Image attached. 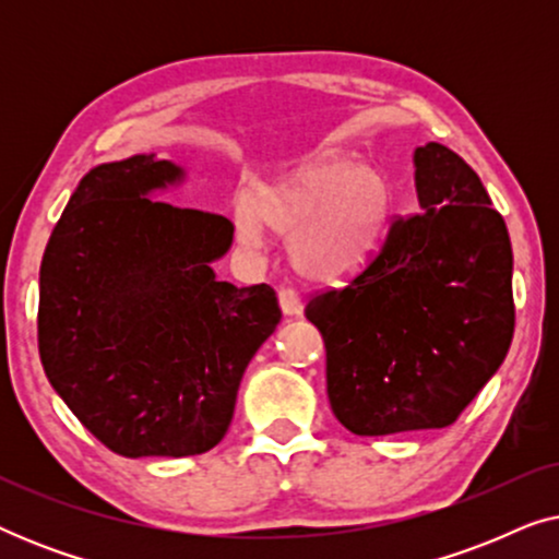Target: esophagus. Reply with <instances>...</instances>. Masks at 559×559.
I'll list each match as a JSON object with an SVG mask.
<instances>
[{"instance_id": "esophagus-1", "label": "esophagus", "mask_w": 559, "mask_h": 559, "mask_svg": "<svg viewBox=\"0 0 559 559\" xmlns=\"http://www.w3.org/2000/svg\"><path fill=\"white\" fill-rule=\"evenodd\" d=\"M277 297H280V308H282V312H285V316H289V318L300 316V312H302V300H300V295H297V289L280 287Z\"/></svg>"}]
</instances>
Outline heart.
<instances>
[{
  "mask_svg": "<svg viewBox=\"0 0 559 559\" xmlns=\"http://www.w3.org/2000/svg\"><path fill=\"white\" fill-rule=\"evenodd\" d=\"M392 211L394 186L379 165L318 152L254 182L236 205L234 224L247 243L262 241L264 228L289 234V262L302 277L343 282L369 262Z\"/></svg>",
  "mask_w": 559,
  "mask_h": 559,
  "instance_id": "b5f03b06",
  "label": "heart"
}]
</instances>
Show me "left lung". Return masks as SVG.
Returning a JSON list of instances; mask_svg holds the SVG:
<instances>
[{
	"label": "left lung",
	"instance_id": "1",
	"mask_svg": "<svg viewBox=\"0 0 559 559\" xmlns=\"http://www.w3.org/2000/svg\"><path fill=\"white\" fill-rule=\"evenodd\" d=\"M419 216L305 318L325 341L328 400L354 435L453 425L514 335L511 241L484 182L445 144L415 150Z\"/></svg>",
	"mask_w": 559,
	"mask_h": 559
}]
</instances>
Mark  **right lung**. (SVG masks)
Returning a JSON list of instances; mask_svg holds the SVG:
<instances>
[{
	"mask_svg": "<svg viewBox=\"0 0 559 559\" xmlns=\"http://www.w3.org/2000/svg\"><path fill=\"white\" fill-rule=\"evenodd\" d=\"M186 170L155 155L96 165L40 264L37 346L56 394L124 457L224 440L243 371L280 325L270 285L218 282L231 221L159 201Z\"/></svg>",
	"mask_w": 559,
	"mask_h": 559,
	"instance_id": "add662e5",
	"label": "right lung"
}]
</instances>
